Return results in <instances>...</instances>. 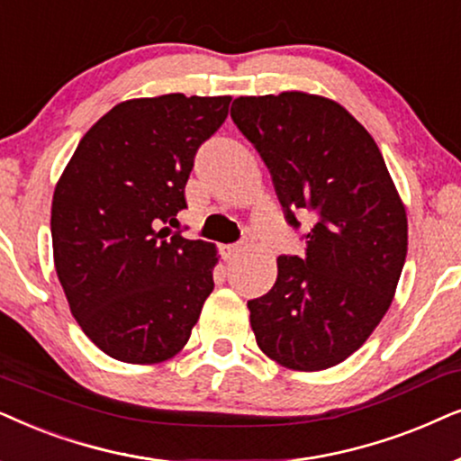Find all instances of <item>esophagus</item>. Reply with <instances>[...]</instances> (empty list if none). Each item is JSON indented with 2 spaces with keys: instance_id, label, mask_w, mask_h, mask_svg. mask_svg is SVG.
<instances>
[{
  "instance_id": "34e87169",
  "label": "esophagus",
  "mask_w": 461,
  "mask_h": 461,
  "mask_svg": "<svg viewBox=\"0 0 461 461\" xmlns=\"http://www.w3.org/2000/svg\"><path fill=\"white\" fill-rule=\"evenodd\" d=\"M240 244H225V247H221V253H223V259H234L240 253Z\"/></svg>"
}]
</instances>
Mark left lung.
<instances>
[{
    "label": "left lung",
    "instance_id": "8db88e82",
    "mask_svg": "<svg viewBox=\"0 0 461 461\" xmlns=\"http://www.w3.org/2000/svg\"><path fill=\"white\" fill-rule=\"evenodd\" d=\"M240 128L272 175L288 225L316 223L305 257H278L272 291L249 302L257 346L293 371L343 363L382 322L407 257V212L365 126L308 92L240 96Z\"/></svg>",
    "mask_w": 461,
    "mask_h": 461
}]
</instances>
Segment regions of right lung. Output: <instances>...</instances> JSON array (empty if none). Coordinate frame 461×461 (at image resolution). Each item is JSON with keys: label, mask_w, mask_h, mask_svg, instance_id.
<instances>
[{"label": "right lung", "mask_w": 461, "mask_h": 461, "mask_svg": "<svg viewBox=\"0 0 461 461\" xmlns=\"http://www.w3.org/2000/svg\"><path fill=\"white\" fill-rule=\"evenodd\" d=\"M231 96L132 98L79 140L52 198L54 267L73 318L115 360L179 354L212 293L217 249L170 234L198 147Z\"/></svg>", "instance_id": "1"}]
</instances>
